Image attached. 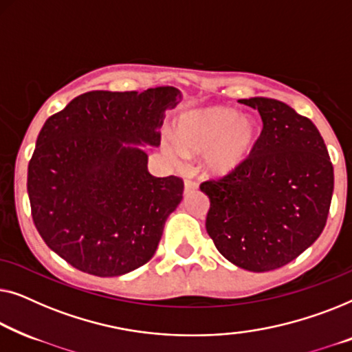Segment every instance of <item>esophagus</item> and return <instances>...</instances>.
Segmentation results:
<instances>
[{
  "label": "esophagus",
  "instance_id": "obj_1",
  "mask_svg": "<svg viewBox=\"0 0 352 352\" xmlns=\"http://www.w3.org/2000/svg\"><path fill=\"white\" fill-rule=\"evenodd\" d=\"M195 190H197V183L195 180H190V178H186V180H185V195H188V192H192Z\"/></svg>",
  "mask_w": 352,
  "mask_h": 352
}]
</instances>
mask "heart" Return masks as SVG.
<instances>
[{"mask_svg": "<svg viewBox=\"0 0 352 352\" xmlns=\"http://www.w3.org/2000/svg\"><path fill=\"white\" fill-rule=\"evenodd\" d=\"M180 147L167 145V153L180 160L204 156L210 175H228L249 161L258 142L261 129L250 115H239L232 108L209 107L188 111L177 122Z\"/></svg>", "mask_w": 352, "mask_h": 352, "instance_id": "obj_1", "label": "heart"}]
</instances>
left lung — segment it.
I'll use <instances>...</instances> for the list:
<instances>
[{
  "instance_id": "1",
  "label": "left lung",
  "mask_w": 352,
  "mask_h": 352,
  "mask_svg": "<svg viewBox=\"0 0 352 352\" xmlns=\"http://www.w3.org/2000/svg\"><path fill=\"white\" fill-rule=\"evenodd\" d=\"M239 102L258 110L263 131L245 164L201 183L210 199L206 230L228 261L265 273L290 263L320 236L333 166L308 118L274 98Z\"/></svg>"
}]
</instances>
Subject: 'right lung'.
<instances>
[{"label":"right lung","mask_w":352,"mask_h":352,"mask_svg":"<svg viewBox=\"0 0 352 352\" xmlns=\"http://www.w3.org/2000/svg\"><path fill=\"white\" fill-rule=\"evenodd\" d=\"M180 100L172 86L92 91L44 122L28 164L33 223L76 270L121 276L155 255L183 180L151 175L138 145L160 146L166 110Z\"/></svg>","instance_id":"1"}]
</instances>
